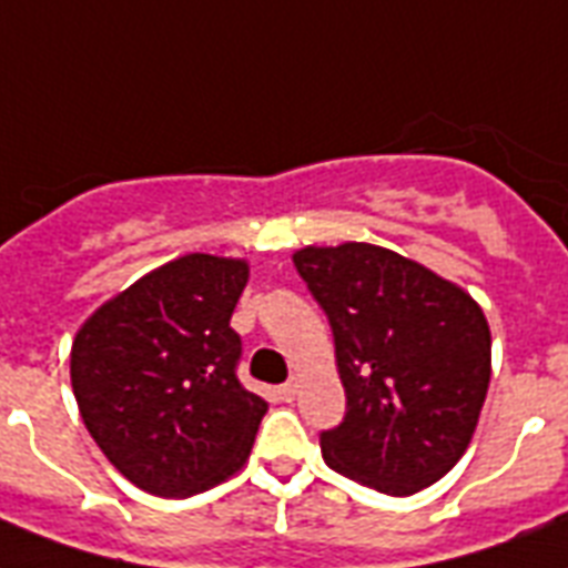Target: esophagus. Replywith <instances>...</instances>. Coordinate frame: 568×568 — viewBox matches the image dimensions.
Returning <instances> with one entry per match:
<instances>
[{"label":"esophagus","mask_w":568,"mask_h":568,"mask_svg":"<svg viewBox=\"0 0 568 568\" xmlns=\"http://www.w3.org/2000/svg\"><path fill=\"white\" fill-rule=\"evenodd\" d=\"M296 394H298V376H293V379L284 382V385L278 388V397L284 399V403H293V399H296Z\"/></svg>","instance_id":"1"}]
</instances>
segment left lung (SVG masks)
<instances>
[{
  "label": "left lung",
  "instance_id": "8db88e82",
  "mask_svg": "<svg viewBox=\"0 0 568 568\" xmlns=\"http://www.w3.org/2000/svg\"><path fill=\"white\" fill-rule=\"evenodd\" d=\"M298 275L323 305L346 390L323 459L367 489L406 498L463 459L491 379L483 307L424 263L371 243L305 245Z\"/></svg>",
  "mask_w": 568,
  "mask_h": 568
}]
</instances>
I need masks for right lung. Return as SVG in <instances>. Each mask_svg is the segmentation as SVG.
I'll use <instances>...</instances> for the list:
<instances>
[{"label": "right lung", "instance_id": "obj_1", "mask_svg": "<svg viewBox=\"0 0 568 568\" xmlns=\"http://www.w3.org/2000/svg\"><path fill=\"white\" fill-rule=\"evenodd\" d=\"M248 261L183 254L121 290L79 325L70 385L105 459L139 489L189 498L236 474L266 399L236 379L231 314Z\"/></svg>", "mask_w": 568, "mask_h": 568}]
</instances>
